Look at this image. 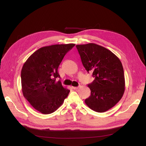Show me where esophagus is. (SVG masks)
Listing matches in <instances>:
<instances>
[{"label": "esophagus", "instance_id": "obj_1", "mask_svg": "<svg viewBox=\"0 0 146 146\" xmlns=\"http://www.w3.org/2000/svg\"><path fill=\"white\" fill-rule=\"evenodd\" d=\"M79 88V87H72V88L74 90H77Z\"/></svg>", "mask_w": 146, "mask_h": 146}]
</instances>
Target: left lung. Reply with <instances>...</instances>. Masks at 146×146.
I'll return each instance as SVG.
<instances>
[{
	"mask_svg": "<svg viewBox=\"0 0 146 146\" xmlns=\"http://www.w3.org/2000/svg\"><path fill=\"white\" fill-rule=\"evenodd\" d=\"M76 47L83 66L87 72H92L95 78L88 85L91 95L85 103L95 111H106L120 100L125 91L121 62L111 51L94 43L77 45Z\"/></svg>",
	"mask_w": 146,
	"mask_h": 146,
	"instance_id": "1",
	"label": "left lung"
}]
</instances>
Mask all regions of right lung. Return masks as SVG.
Returning a JSON list of instances; mask_svg holds the SVG:
<instances>
[{
  "label": "right lung",
  "mask_w": 146,
  "mask_h": 146,
  "mask_svg": "<svg viewBox=\"0 0 146 146\" xmlns=\"http://www.w3.org/2000/svg\"><path fill=\"white\" fill-rule=\"evenodd\" d=\"M75 44H55L41 47L25 62L21 73L24 96L36 110L51 114L63 104L70 90L62 86L58 67Z\"/></svg>",
  "instance_id": "1"
}]
</instances>
